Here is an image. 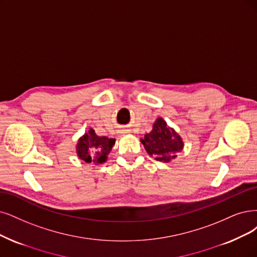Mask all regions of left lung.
Here are the masks:
<instances>
[{
	"mask_svg": "<svg viewBox=\"0 0 257 257\" xmlns=\"http://www.w3.org/2000/svg\"><path fill=\"white\" fill-rule=\"evenodd\" d=\"M146 151L149 156H154L157 161L169 162L175 159L176 153L181 151L183 142L173 128H169L165 120L158 118L153 130L142 139Z\"/></svg>",
	"mask_w": 257,
	"mask_h": 257,
	"instance_id": "obj_1",
	"label": "left lung"
}]
</instances>
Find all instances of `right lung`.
Returning <instances> with one entry per match:
<instances>
[{
    "label": "right lung",
    "instance_id": "right-lung-1",
    "mask_svg": "<svg viewBox=\"0 0 257 257\" xmlns=\"http://www.w3.org/2000/svg\"><path fill=\"white\" fill-rule=\"evenodd\" d=\"M115 140L107 137H98L93 129H90L79 141L77 145V155L87 163H103L111 151Z\"/></svg>",
    "mask_w": 257,
    "mask_h": 257
}]
</instances>
